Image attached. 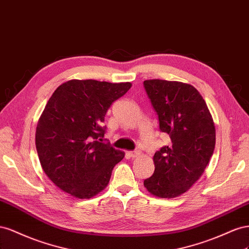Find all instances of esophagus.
I'll return each mask as SVG.
<instances>
[{"mask_svg":"<svg viewBox=\"0 0 249 249\" xmlns=\"http://www.w3.org/2000/svg\"><path fill=\"white\" fill-rule=\"evenodd\" d=\"M128 155L130 156V158H132V159H134V158H138V156L140 155V151H138V150L129 151V152H128Z\"/></svg>","mask_w":249,"mask_h":249,"instance_id":"obj_1","label":"esophagus"}]
</instances>
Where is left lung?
Segmentation results:
<instances>
[{"label": "left lung", "mask_w": 249, "mask_h": 249, "mask_svg": "<svg viewBox=\"0 0 249 249\" xmlns=\"http://www.w3.org/2000/svg\"><path fill=\"white\" fill-rule=\"evenodd\" d=\"M158 113L160 129L170 144L153 156L154 173L144 180L149 193L174 198L199 179L214 153L216 130L208 105L194 87L178 81L145 80Z\"/></svg>", "instance_id": "8db88e82"}]
</instances>
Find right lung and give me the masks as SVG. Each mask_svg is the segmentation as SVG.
Returning <instances> with one entry per match:
<instances>
[{
  "mask_svg": "<svg viewBox=\"0 0 249 249\" xmlns=\"http://www.w3.org/2000/svg\"><path fill=\"white\" fill-rule=\"evenodd\" d=\"M130 82L70 80L56 89L38 121L35 145L40 165L56 186L77 198H91L107 186L124 158L102 143V126L112 102Z\"/></svg>",
  "mask_w": 249,
  "mask_h": 249,
  "instance_id": "obj_1",
  "label": "right lung"
}]
</instances>
